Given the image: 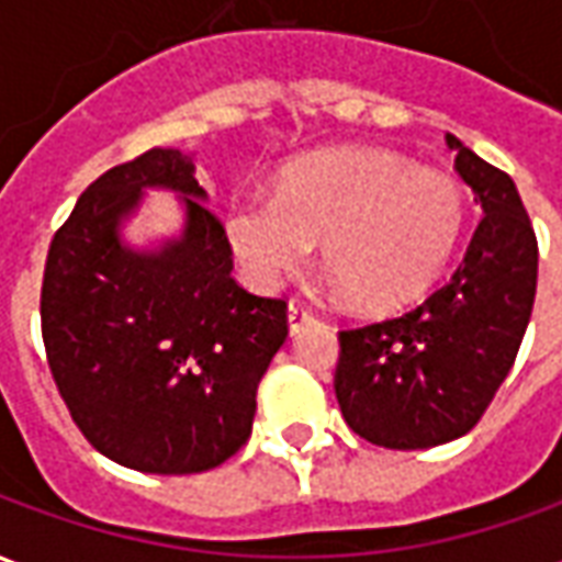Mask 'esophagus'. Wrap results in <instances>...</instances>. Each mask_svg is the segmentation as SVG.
I'll list each match as a JSON object with an SVG mask.
<instances>
[{"mask_svg":"<svg viewBox=\"0 0 562 562\" xmlns=\"http://www.w3.org/2000/svg\"><path fill=\"white\" fill-rule=\"evenodd\" d=\"M313 322H316V316L304 304H294V301L289 304V330H292V337H297L301 330L310 328Z\"/></svg>","mask_w":562,"mask_h":562,"instance_id":"1","label":"esophagus"}]
</instances>
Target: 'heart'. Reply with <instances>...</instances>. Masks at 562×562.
I'll return each mask as SVG.
<instances>
[{
    "instance_id": "heart-1",
    "label": "heart",
    "mask_w": 562,
    "mask_h": 562,
    "mask_svg": "<svg viewBox=\"0 0 562 562\" xmlns=\"http://www.w3.org/2000/svg\"><path fill=\"white\" fill-rule=\"evenodd\" d=\"M463 220L467 198L448 171L391 149L346 147L294 161L273 198H237L225 240L265 289L304 268L322 240L334 285L358 306L391 310L434 285Z\"/></svg>"
}]
</instances>
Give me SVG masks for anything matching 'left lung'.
Segmentation results:
<instances>
[{"instance_id":"left-lung-1","label":"left lung","mask_w":562,"mask_h":562,"mask_svg":"<svg viewBox=\"0 0 562 562\" xmlns=\"http://www.w3.org/2000/svg\"><path fill=\"white\" fill-rule=\"evenodd\" d=\"M454 171L482 220L458 270L397 318L340 330L334 391L355 434L382 448H430L470 434L530 325L539 246L512 177L454 135Z\"/></svg>"}]
</instances>
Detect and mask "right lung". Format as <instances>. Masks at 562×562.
<instances>
[{"instance_id":"1","label":"right lung","mask_w":562,"mask_h":562,"mask_svg":"<svg viewBox=\"0 0 562 562\" xmlns=\"http://www.w3.org/2000/svg\"><path fill=\"white\" fill-rule=\"evenodd\" d=\"M147 188L184 204L156 250L122 240ZM195 161L147 149L104 171L54 234L42 285L47 364L68 413L104 458L153 475L220 467L252 434L256 391L289 337L285 301L232 277V246Z\"/></svg>"}]
</instances>
